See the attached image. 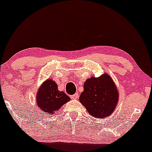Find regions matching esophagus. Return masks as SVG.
Instances as JSON below:
<instances>
[{
    "instance_id": "1",
    "label": "esophagus",
    "mask_w": 152,
    "mask_h": 152,
    "mask_svg": "<svg viewBox=\"0 0 152 152\" xmlns=\"http://www.w3.org/2000/svg\"><path fill=\"white\" fill-rule=\"evenodd\" d=\"M78 98V94L77 93H75V94L71 95V98L73 99V100H75V99H77Z\"/></svg>"
}]
</instances>
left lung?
<instances>
[{
	"mask_svg": "<svg viewBox=\"0 0 152 152\" xmlns=\"http://www.w3.org/2000/svg\"><path fill=\"white\" fill-rule=\"evenodd\" d=\"M83 88L79 100L91 116L103 118L111 115L118 103L119 93L108 73L87 79Z\"/></svg>",
	"mask_w": 152,
	"mask_h": 152,
	"instance_id": "8db88e82",
	"label": "left lung"
}]
</instances>
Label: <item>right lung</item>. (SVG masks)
<instances>
[{
	"label": "right lung",
	"mask_w": 152,
	"mask_h": 152,
	"mask_svg": "<svg viewBox=\"0 0 152 152\" xmlns=\"http://www.w3.org/2000/svg\"><path fill=\"white\" fill-rule=\"evenodd\" d=\"M70 98L58 90L57 84L52 79H47L40 85L36 95L37 105L44 113L52 115Z\"/></svg>",
	"instance_id": "add662e5"
}]
</instances>
